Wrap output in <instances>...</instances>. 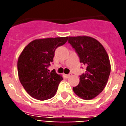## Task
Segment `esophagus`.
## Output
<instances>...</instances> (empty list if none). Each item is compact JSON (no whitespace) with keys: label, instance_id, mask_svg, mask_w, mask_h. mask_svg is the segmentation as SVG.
<instances>
[{"label":"esophagus","instance_id":"34e87169","mask_svg":"<svg viewBox=\"0 0 126 126\" xmlns=\"http://www.w3.org/2000/svg\"><path fill=\"white\" fill-rule=\"evenodd\" d=\"M71 75H72V74H71V73H70V74H66V75H65V76H66L67 78H69L70 76H71Z\"/></svg>","mask_w":126,"mask_h":126}]
</instances>
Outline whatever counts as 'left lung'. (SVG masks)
<instances>
[{"instance_id":"8db88e82","label":"left lung","mask_w":126,"mask_h":126,"mask_svg":"<svg viewBox=\"0 0 126 126\" xmlns=\"http://www.w3.org/2000/svg\"><path fill=\"white\" fill-rule=\"evenodd\" d=\"M69 43L75 50L80 62L86 66L85 73L79 76V83L73 91L79 97L91 100L106 86L110 73L109 55L98 41L90 36H69Z\"/></svg>"}]
</instances>
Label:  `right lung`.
Masks as SVG:
<instances>
[{"label": "right lung", "mask_w": 126, "mask_h": 126, "mask_svg": "<svg viewBox=\"0 0 126 126\" xmlns=\"http://www.w3.org/2000/svg\"><path fill=\"white\" fill-rule=\"evenodd\" d=\"M68 37L38 39L30 42L17 61L19 81L30 96L39 100L53 97L57 91L61 76L48 69L57 47L65 44Z\"/></svg>", "instance_id": "add662e5"}]
</instances>
